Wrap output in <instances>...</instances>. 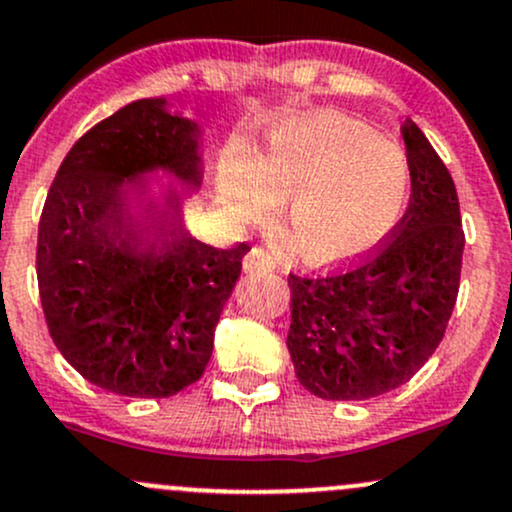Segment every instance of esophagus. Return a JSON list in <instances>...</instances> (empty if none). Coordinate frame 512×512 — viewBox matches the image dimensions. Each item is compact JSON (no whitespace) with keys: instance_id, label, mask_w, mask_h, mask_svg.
Here are the masks:
<instances>
[{"instance_id":"1","label":"esophagus","mask_w":512,"mask_h":512,"mask_svg":"<svg viewBox=\"0 0 512 512\" xmlns=\"http://www.w3.org/2000/svg\"><path fill=\"white\" fill-rule=\"evenodd\" d=\"M245 270L247 272H272L277 270V262L267 255L262 247H252L250 255L245 257Z\"/></svg>"}]
</instances>
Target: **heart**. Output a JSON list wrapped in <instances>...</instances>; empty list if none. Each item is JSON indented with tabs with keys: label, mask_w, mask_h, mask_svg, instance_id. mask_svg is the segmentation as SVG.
Masks as SVG:
<instances>
[{
	"label": "heart",
	"mask_w": 512,
	"mask_h": 512,
	"mask_svg": "<svg viewBox=\"0 0 512 512\" xmlns=\"http://www.w3.org/2000/svg\"><path fill=\"white\" fill-rule=\"evenodd\" d=\"M400 144L333 112L279 127L250 159L220 169L218 201L240 223H262L284 198L294 250L316 267L346 265L395 230L410 201Z\"/></svg>",
	"instance_id": "b5f03b06"
}]
</instances>
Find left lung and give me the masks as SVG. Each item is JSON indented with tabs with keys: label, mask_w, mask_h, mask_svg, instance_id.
Segmentation results:
<instances>
[{
	"label": "left lung",
	"mask_w": 512,
	"mask_h": 512,
	"mask_svg": "<svg viewBox=\"0 0 512 512\" xmlns=\"http://www.w3.org/2000/svg\"><path fill=\"white\" fill-rule=\"evenodd\" d=\"M402 139L412 196L395 238L346 274H289L287 348L299 383L321 400H368L405 385L454 311L464 257L456 186L412 120Z\"/></svg>",
	"instance_id": "obj_1"
}]
</instances>
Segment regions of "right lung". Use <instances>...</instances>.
Masks as SVG:
<instances>
[{
    "label": "right lung",
    "mask_w": 512,
    "mask_h": 512,
    "mask_svg": "<svg viewBox=\"0 0 512 512\" xmlns=\"http://www.w3.org/2000/svg\"><path fill=\"white\" fill-rule=\"evenodd\" d=\"M203 184V129L142 98L85 132L63 159L39 225L41 306L63 358L107 392L171 397L213 353L215 326L250 252L218 250L184 223ZM132 192V197L126 193Z\"/></svg>",
    "instance_id": "obj_1"
}]
</instances>
